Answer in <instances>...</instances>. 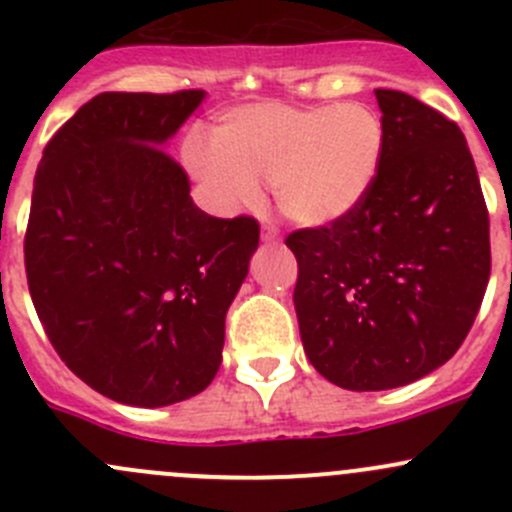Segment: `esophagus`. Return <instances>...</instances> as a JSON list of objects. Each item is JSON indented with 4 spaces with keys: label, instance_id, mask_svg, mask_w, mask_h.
<instances>
[{
    "label": "esophagus",
    "instance_id": "obj_1",
    "mask_svg": "<svg viewBox=\"0 0 512 512\" xmlns=\"http://www.w3.org/2000/svg\"><path fill=\"white\" fill-rule=\"evenodd\" d=\"M262 240H265V242H277V227L275 225H265V227H262Z\"/></svg>",
    "mask_w": 512,
    "mask_h": 512
}]
</instances>
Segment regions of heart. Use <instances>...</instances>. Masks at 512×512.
I'll list each match as a JSON object with an SVG mask.
<instances>
[{"label":"heart","mask_w":512,"mask_h":512,"mask_svg":"<svg viewBox=\"0 0 512 512\" xmlns=\"http://www.w3.org/2000/svg\"><path fill=\"white\" fill-rule=\"evenodd\" d=\"M384 151V123L364 103L265 101L223 113L213 141L190 133L183 163L218 213L255 208L267 183L285 218L327 227L364 205Z\"/></svg>","instance_id":"1"}]
</instances>
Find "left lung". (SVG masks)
I'll return each mask as SVG.
<instances>
[{"mask_svg": "<svg viewBox=\"0 0 512 512\" xmlns=\"http://www.w3.org/2000/svg\"><path fill=\"white\" fill-rule=\"evenodd\" d=\"M376 101L386 151L369 198L287 237L304 354L349 391L396 389L446 364L490 275L488 210L463 131L404 91L376 89Z\"/></svg>", "mask_w": 512, "mask_h": 512, "instance_id": "left-lung-1", "label": "left lung"}]
</instances>
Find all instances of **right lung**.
Returning a JSON list of instances; mask_svg holds the SVG:
<instances>
[{"label": "right lung", "instance_id": "obj_1", "mask_svg": "<svg viewBox=\"0 0 512 512\" xmlns=\"http://www.w3.org/2000/svg\"><path fill=\"white\" fill-rule=\"evenodd\" d=\"M203 98L98 94L36 168L24 240L34 309L61 361L118 404H178L215 379L227 307L260 242L252 218L205 215L163 151Z\"/></svg>", "mask_w": 512, "mask_h": 512}]
</instances>
